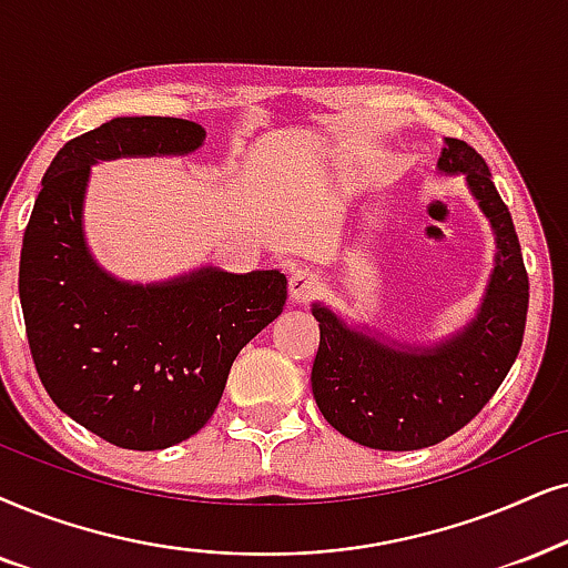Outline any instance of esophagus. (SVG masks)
Returning a JSON list of instances; mask_svg holds the SVG:
<instances>
[{
    "instance_id": "1",
    "label": "esophagus",
    "mask_w": 568,
    "mask_h": 568,
    "mask_svg": "<svg viewBox=\"0 0 568 568\" xmlns=\"http://www.w3.org/2000/svg\"><path fill=\"white\" fill-rule=\"evenodd\" d=\"M320 288H322L320 277L308 270H296L288 280V293H291L293 304H306V301H312L314 296H317Z\"/></svg>"
}]
</instances>
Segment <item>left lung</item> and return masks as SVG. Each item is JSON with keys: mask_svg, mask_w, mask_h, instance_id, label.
<instances>
[{"mask_svg": "<svg viewBox=\"0 0 568 568\" xmlns=\"http://www.w3.org/2000/svg\"><path fill=\"white\" fill-rule=\"evenodd\" d=\"M437 170L464 175L495 235V264L475 320L433 346H412L312 304L320 322L314 400L337 433L367 448L416 450L458 433L493 398L521 348L529 280L511 212L469 143L445 139Z\"/></svg>", "mask_w": 568, "mask_h": 568, "instance_id": "1", "label": "left lung"}]
</instances>
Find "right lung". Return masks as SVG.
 I'll return each mask as SVG.
<instances>
[{"instance_id":"1","label":"right lung","mask_w":568,"mask_h":568,"mask_svg":"<svg viewBox=\"0 0 568 568\" xmlns=\"http://www.w3.org/2000/svg\"><path fill=\"white\" fill-rule=\"evenodd\" d=\"M206 131L181 118H114L68 141L44 172L20 251V306L49 398L102 440L162 450L210 422L239 351L283 312L277 270L199 267L131 283L99 267L83 233L91 164L183 156Z\"/></svg>"}]
</instances>
